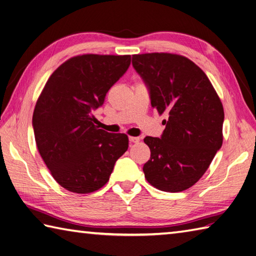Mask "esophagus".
I'll use <instances>...</instances> for the list:
<instances>
[{
	"instance_id": "34e87169",
	"label": "esophagus",
	"mask_w": 256,
	"mask_h": 256,
	"mask_svg": "<svg viewBox=\"0 0 256 256\" xmlns=\"http://www.w3.org/2000/svg\"><path fill=\"white\" fill-rule=\"evenodd\" d=\"M130 143H138L140 142V138H135V136H130L128 138Z\"/></svg>"
}]
</instances>
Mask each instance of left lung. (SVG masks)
<instances>
[{
  "label": "left lung",
  "instance_id": "1",
  "mask_svg": "<svg viewBox=\"0 0 256 256\" xmlns=\"http://www.w3.org/2000/svg\"><path fill=\"white\" fill-rule=\"evenodd\" d=\"M132 64L152 106L167 116L162 136L144 138L150 150L145 178L162 192H182L202 177L221 148L224 106L206 74L186 57L142 54L133 55Z\"/></svg>",
  "mask_w": 256,
  "mask_h": 256
}]
</instances>
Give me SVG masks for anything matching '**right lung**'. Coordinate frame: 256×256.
<instances>
[{
  "label": "right lung",
  "mask_w": 256,
  "mask_h": 256,
  "mask_svg": "<svg viewBox=\"0 0 256 256\" xmlns=\"http://www.w3.org/2000/svg\"><path fill=\"white\" fill-rule=\"evenodd\" d=\"M130 64V55L72 57L52 72L38 98L32 114L37 148L54 179L69 192L89 194L104 186L128 150L126 135L98 128L92 111Z\"/></svg>",
  "instance_id": "1"
}]
</instances>
